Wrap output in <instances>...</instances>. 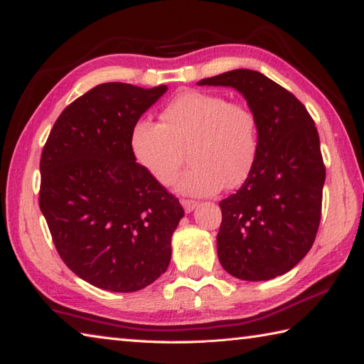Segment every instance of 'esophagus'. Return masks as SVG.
<instances>
[{"label":"esophagus","instance_id":"1","mask_svg":"<svg viewBox=\"0 0 364 364\" xmlns=\"http://www.w3.org/2000/svg\"><path fill=\"white\" fill-rule=\"evenodd\" d=\"M181 204L183 205V209H185V212H191L193 210L196 205H198V203L196 201H193V200H185V198H182L181 200Z\"/></svg>","mask_w":364,"mask_h":364}]
</instances>
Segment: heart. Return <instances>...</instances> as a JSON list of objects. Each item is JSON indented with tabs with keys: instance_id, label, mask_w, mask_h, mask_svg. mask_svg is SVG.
Returning a JSON list of instances; mask_svg holds the SVG:
<instances>
[{
	"instance_id": "heart-1",
	"label": "heart",
	"mask_w": 364,
	"mask_h": 364,
	"mask_svg": "<svg viewBox=\"0 0 364 364\" xmlns=\"http://www.w3.org/2000/svg\"><path fill=\"white\" fill-rule=\"evenodd\" d=\"M128 144L134 161L160 185L174 182L187 149L193 164L179 177L177 188L204 196L247 181L258 155V122L242 102L182 90L164 105L160 123L136 120Z\"/></svg>"
}]
</instances>
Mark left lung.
<instances>
[{"instance_id":"8db88e82","label":"left lung","mask_w":364,"mask_h":364,"mask_svg":"<svg viewBox=\"0 0 364 364\" xmlns=\"http://www.w3.org/2000/svg\"><path fill=\"white\" fill-rule=\"evenodd\" d=\"M232 87L258 122V155L236 193L220 201L218 259L242 280H269L296 266L317 236L325 164L306 106L282 85L252 70L198 82Z\"/></svg>"}]
</instances>
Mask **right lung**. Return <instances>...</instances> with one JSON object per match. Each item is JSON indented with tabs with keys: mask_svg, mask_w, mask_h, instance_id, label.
<instances>
[{
	"mask_svg": "<svg viewBox=\"0 0 364 364\" xmlns=\"http://www.w3.org/2000/svg\"><path fill=\"white\" fill-rule=\"evenodd\" d=\"M166 90L93 87L60 114L41 155L39 208L55 249L75 276L102 290L138 291L171 262L183 209L128 144L133 123Z\"/></svg>",
	"mask_w": 364,
	"mask_h": 364,
	"instance_id": "obj_1",
	"label": "right lung"
}]
</instances>
